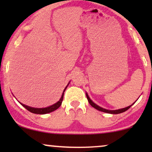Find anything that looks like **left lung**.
<instances>
[{
	"label": "left lung",
	"instance_id": "8db88e82",
	"mask_svg": "<svg viewBox=\"0 0 152 152\" xmlns=\"http://www.w3.org/2000/svg\"><path fill=\"white\" fill-rule=\"evenodd\" d=\"M86 97H87V99H88V102L93 107H94L95 109H96L97 110H98V111H102V112H104V113H112V114H118V113H123V112L126 111V110H128L129 108L132 107V106L134 104H132L131 106H129V107H126V108H124V109H118V110H113V111H111V110H107V109H103V108H102L100 107H99V106H97V104H95L94 102H93V101L91 100V99L89 98L88 94L86 93Z\"/></svg>",
	"mask_w": 152,
	"mask_h": 152
}]
</instances>
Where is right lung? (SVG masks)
Returning <instances> with one entry per match:
<instances>
[{
	"mask_svg": "<svg viewBox=\"0 0 152 152\" xmlns=\"http://www.w3.org/2000/svg\"><path fill=\"white\" fill-rule=\"evenodd\" d=\"M67 86L66 87L65 89H64V92H63V94H62L61 97V98H60L59 100L58 101L57 103H55V104H53V105H52V106H50V107H48L40 108V109H39V108H33V107H28V106L23 104L20 103V104L23 106V107L26 108L27 110H28V111H30V112H31V113H36V114H46V113H50V112H53L54 111H55L56 109H57L58 108H59L60 106L61 105L62 101H63V98H64V92H65V91H66V88H67Z\"/></svg>",
	"mask_w": 152,
	"mask_h": 152,
	"instance_id": "right-lung-1",
	"label": "right lung"
}]
</instances>
